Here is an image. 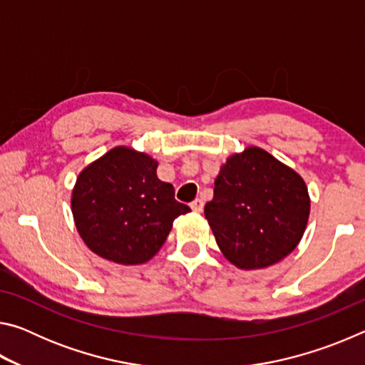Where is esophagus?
I'll use <instances>...</instances> for the list:
<instances>
[{
  "label": "esophagus",
  "instance_id": "obj_1",
  "mask_svg": "<svg viewBox=\"0 0 365 365\" xmlns=\"http://www.w3.org/2000/svg\"><path fill=\"white\" fill-rule=\"evenodd\" d=\"M202 207H205V202L200 197H196V200L191 202V209H193V212H202Z\"/></svg>",
  "mask_w": 365,
  "mask_h": 365
}]
</instances>
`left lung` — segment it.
I'll use <instances>...</instances> for the list:
<instances>
[{
	"label": "left lung",
	"instance_id": "obj_1",
	"mask_svg": "<svg viewBox=\"0 0 365 365\" xmlns=\"http://www.w3.org/2000/svg\"><path fill=\"white\" fill-rule=\"evenodd\" d=\"M207 224L228 262L242 270L280 262L304 235L311 196L298 172L262 148L248 146L220 165Z\"/></svg>",
	"mask_w": 365,
	"mask_h": 365
}]
</instances>
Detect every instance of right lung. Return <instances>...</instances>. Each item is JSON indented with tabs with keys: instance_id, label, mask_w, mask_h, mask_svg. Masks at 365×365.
I'll list each match as a JSON object with an SVG mask.
<instances>
[{
	"instance_id": "right-lung-1",
	"label": "right lung",
	"mask_w": 365,
	"mask_h": 365,
	"mask_svg": "<svg viewBox=\"0 0 365 365\" xmlns=\"http://www.w3.org/2000/svg\"><path fill=\"white\" fill-rule=\"evenodd\" d=\"M159 163L130 146H115L80 170L71 209L83 243L106 261L138 265L160 250L178 215L174 187L158 178Z\"/></svg>"
}]
</instances>
